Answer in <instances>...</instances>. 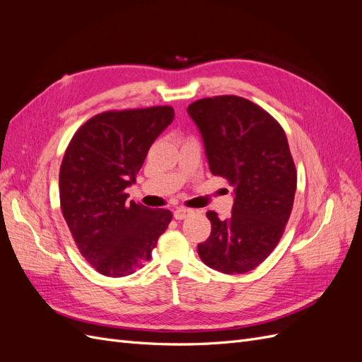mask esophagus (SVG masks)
<instances>
[{
    "instance_id": "34e87169",
    "label": "esophagus",
    "mask_w": 362,
    "mask_h": 362,
    "mask_svg": "<svg viewBox=\"0 0 362 362\" xmlns=\"http://www.w3.org/2000/svg\"><path fill=\"white\" fill-rule=\"evenodd\" d=\"M190 214H193V211L189 210V208H184V206H180V208H177V210L173 211V217L177 218V221H182V218L189 217Z\"/></svg>"
}]
</instances>
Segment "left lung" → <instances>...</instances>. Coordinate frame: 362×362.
<instances>
[{"label": "left lung", "mask_w": 362, "mask_h": 362, "mask_svg": "<svg viewBox=\"0 0 362 362\" xmlns=\"http://www.w3.org/2000/svg\"><path fill=\"white\" fill-rule=\"evenodd\" d=\"M213 175L234 187L233 214L208 211L211 234L198 245L208 267L226 275L254 270L275 249L294 202L298 175L281 125L240 96L205 98L187 107Z\"/></svg>", "instance_id": "left-lung-1"}]
</instances>
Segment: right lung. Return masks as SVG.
Returning <instances> with one entry per match:
<instances>
[{
    "mask_svg": "<svg viewBox=\"0 0 362 362\" xmlns=\"http://www.w3.org/2000/svg\"><path fill=\"white\" fill-rule=\"evenodd\" d=\"M173 116L168 105L96 115L64 152L63 217L81 255L101 275L122 278L140 269L172 221L169 210L127 202L125 190Z\"/></svg>",
    "mask_w": 362,
    "mask_h": 362,
    "instance_id": "obj_1",
    "label": "right lung"
}]
</instances>
